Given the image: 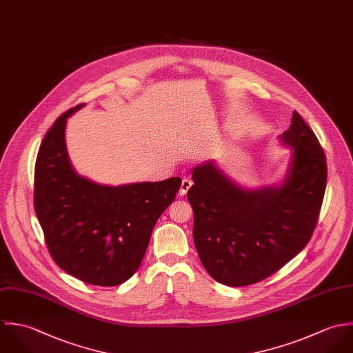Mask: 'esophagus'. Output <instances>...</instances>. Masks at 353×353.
Segmentation results:
<instances>
[{"label":"esophagus","mask_w":353,"mask_h":353,"mask_svg":"<svg viewBox=\"0 0 353 353\" xmlns=\"http://www.w3.org/2000/svg\"><path fill=\"white\" fill-rule=\"evenodd\" d=\"M191 185H192V181L190 179H183L181 187H180V196H185L188 190L191 188Z\"/></svg>","instance_id":"esophagus-1"}]
</instances>
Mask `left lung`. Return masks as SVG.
<instances>
[{"mask_svg":"<svg viewBox=\"0 0 353 353\" xmlns=\"http://www.w3.org/2000/svg\"><path fill=\"white\" fill-rule=\"evenodd\" d=\"M279 139L290 157L277 184L245 188L212 159L191 170L194 185L187 198L194 210V243L219 283L245 286L268 279L312 236L326 188L325 152L297 112Z\"/></svg>","mask_w":353,"mask_h":353,"instance_id":"1","label":"left lung"}]
</instances>
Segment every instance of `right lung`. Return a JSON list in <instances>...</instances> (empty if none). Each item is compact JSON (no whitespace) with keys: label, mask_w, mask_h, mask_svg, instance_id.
<instances>
[{"label":"right lung","mask_w":353,"mask_h":353,"mask_svg":"<svg viewBox=\"0 0 353 353\" xmlns=\"http://www.w3.org/2000/svg\"><path fill=\"white\" fill-rule=\"evenodd\" d=\"M83 106L60 116L41 144L35 212L64 272L91 285L114 286L139 269L155 222L174 201L181 179L114 187L80 176L68 155L65 130Z\"/></svg>","instance_id":"obj_1"}]
</instances>
